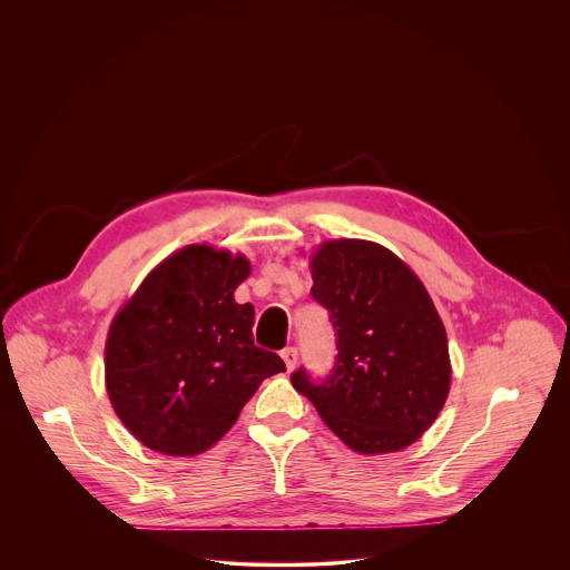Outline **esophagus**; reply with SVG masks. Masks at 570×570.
Wrapping results in <instances>:
<instances>
[{
	"instance_id": "34e87169",
	"label": "esophagus",
	"mask_w": 570,
	"mask_h": 570,
	"mask_svg": "<svg viewBox=\"0 0 570 570\" xmlns=\"http://www.w3.org/2000/svg\"><path fill=\"white\" fill-rule=\"evenodd\" d=\"M282 358H284V363H286V367H288V372L291 370H295V365H297V358H299V354H297V347H284L282 350Z\"/></svg>"
}]
</instances>
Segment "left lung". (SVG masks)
I'll return each instance as SVG.
<instances>
[{"instance_id":"1","label":"left lung","mask_w":570,"mask_h":570,"mask_svg":"<svg viewBox=\"0 0 570 570\" xmlns=\"http://www.w3.org/2000/svg\"><path fill=\"white\" fill-rule=\"evenodd\" d=\"M311 295L336 336L325 379L293 372L330 431L363 454L395 452L435 422L450 389L448 338L426 288L389 249L332 240L313 257Z\"/></svg>"}]
</instances>
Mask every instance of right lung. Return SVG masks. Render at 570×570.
I'll list each match as a JSON object with an SVG mask.
<instances>
[{
	"label": "right lung",
	"instance_id": "obj_1",
	"mask_svg": "<svg viewBox=\"0 0 570 570\" xmlns=\"http://www.w3.org/2000/svg\"><path fill=\"white\" fill-rule=\"evenodd\" d=\"M245 255L191 245L164 259L109 330V400L150 450L191 456L218 442L284 361L254 343V306L234 291Z\"/></svg>",
	"mask_w": 570,
	"mask_h": 570
}]
</instances>
